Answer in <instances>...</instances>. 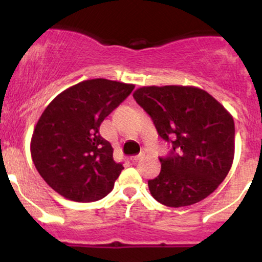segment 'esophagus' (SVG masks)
<instances>
[{
    "instance_id": "obj_1",
    "label": "esophagus",
    "mask_w": 262,
    "mask_h": 262,
    "mask_svg": "<svg viewBox=\"0 0 262 262\" xmlns=\"http://www.w3.org/2000/svg\"><path fill=\"white\" fill-rule=\"evenodd\" d=\"M143 154H139V155H134V156H132V158H130V160L132 161H133V162H135V161H138V160H140V159L141 158H143Z\"/></svg>"
}]
</instances>
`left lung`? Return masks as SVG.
Returning <instances> with one entry per match:
<instances>
[{
    "label": "left lung",
    "mask_w": 262,
    "mask_h": 262,
    "mask_svg": "<svg viewBox=\"0 0 262 262\" xmlns=\"http://www.w3.org/2000/svg\"><path fill=\"white\" fill-rule=\"evenodd\" d=\"M171 144L161 171L149 180L150 193L167 207H186L208 197L229 172L235 149L231 114L194 86H144L133 93Z\"/></svg>",
    "instance_id": "obj_1"
}]
</instances>
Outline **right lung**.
<instances>
[{"instance_id": "right-lung-1", "label": "right lung", "mask_w": 262, "mask_h": 262, "mask_svg": "<svg viewBox=\"0 0 262 262\" xmlns=\"http://www.w3.org/2000/svg\"><path fill=\"white\" fill-rule=\"evenodd\" d=\"M133 90V83L86 80L62 91L41 113L32 159L44 181L66 200L95 202L113 189L124 167L113 160L100 127Z\"/></svg>"}]
</instances>
